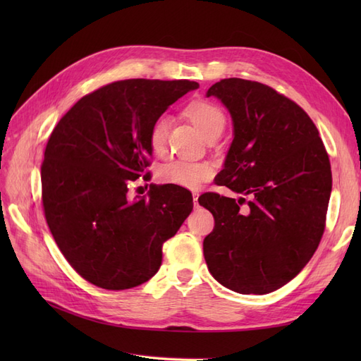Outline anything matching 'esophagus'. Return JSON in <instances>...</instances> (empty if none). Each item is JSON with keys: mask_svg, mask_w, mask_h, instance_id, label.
<instances>
[{"mask_svg": "<svg viewBox=\"0 0 361 361\" xmlns=\"http://www.w3.org/2000/svg\"><path fill=\"white\" fill-rule=\"evenodd\" d=\"M192 203H194V207H199V194L194 192L192 195Z\"/></svg>", "mask_w": 361, "mask_h": 361, "instance_id": "34e87169", "label": "esophagus"}]
</instances>
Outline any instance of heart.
<instances>
[{"instance_id": "heart-1", "label": "heart", "mask_w": 361, "mask_h": 361, "mask_svg": "<svg viewBox=\"0 0 361 361\" xmlns=\"http://www.w3.org/2000/svg\"><path fill=\"white\" fill-rule=\"evenodd\" d=\"M188 118L199 129V133L204 140L218 138L226 128V116L220 106L212 102L197 101L187 106ZM171 120L169 116H159L150 126L149 145L158 157L166 155L169 149V130ZM214 174V167L209 162L185 161L176 159L166 166H162L158 171V178L162 183L176 185V187L195 190L206 180H209Z\"/></svg>"}]
</instances>
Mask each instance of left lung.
<instances>
[{"instance_id": "1", "label": "left lung", "mask_w": 361, "mask_h": 361, "mask_svg": "<svg viewBox=\"0 0 361 361\" xmlns=\"http://www.w3.org/2000/svg\"><path fill=\"white\" fill-rule=\"evenodd\" d=\"M206 96L221 101L233 125L216 183L249 200L215 192L199 199L215 220L203 241L204 260L227 289L269 293L297 277L319 245L331 194L330 159L307 113L271 87L227 78Z\"/></svg>"}]
</instances>
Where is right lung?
Returning a JSON list of instances; mask_svg holds the SVG:
<instances>
[{
	"instance_id": "1",
	"label": "right lung",
	"mask_w": 361,
	"mask_h": 361,
	"mask_svg": "<svg viewBox=\"0 0 361 361\" xmlns=\"http://www.w3.org/2000/svg\"><path fill=\"white\" fill-rule=\"evenodd\" d=\"M195 89L187 80L117 81L81 97L54 128L42 164L47 223L92 285L123 290L154 277L162 244L191 214L188 190L150 185L147 197L130 200L128 185L149 166L152 123Z\"/></svg>"
}]
</instances>
